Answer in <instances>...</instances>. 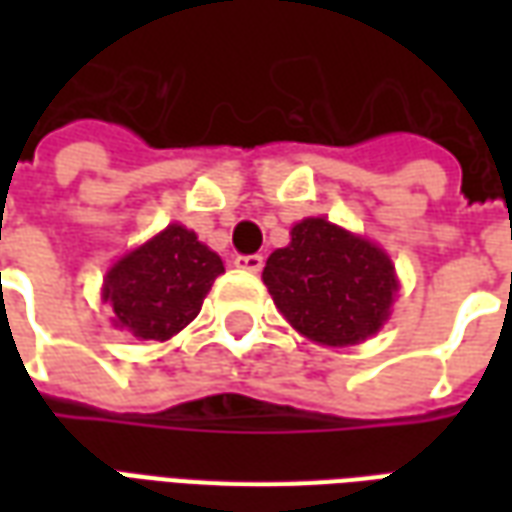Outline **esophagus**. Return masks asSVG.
Masks as SVG:
<instances>
[{
    "label": "esophagus",
    "mask_w": 512,
    "mask_h": 512,
    "mask_svg": "<svg viewBox=\"0 0 512 512\" xmlns=\"http://www.w3.org/2000/svg\"><path fill=\"white\" fill-rule=\"evenodd\" d=\"M235 266L244 268L249 274H257L263 268V255H238L235 257Z\"/></svg>",
    "instance_id": "1"
}]
</instances>
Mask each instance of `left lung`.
<instances>
[{"label":"left lung","instance_id":"8db88e82","mask_svg":"<svg viewBox=\"0 0 512 512\" xmlns=\"http://www.w3.org/2000/svg\"><path fill=\"white\" fill-rule=\"evenodd\" d=\"M271 299L304 337L356 345L381 329L397 290L392 260L326 219H304L263 268Z\"/></svg>","mask_w":512,"mask_h":512}]
</instances>
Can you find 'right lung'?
Masks as SVG:
<instances>
[{
    "instance_id": "1",
    "label": "right lung",
    "mask_w": 512,
    "mask_h": 512,
    "mask_svg": "<svg viewBox=\"0 0 512 512\" xmlns=\"http://www.w3.org/2000/svg\"><path fill=\"white\" fill-rule=\"evenodd\" d=\"M222 271V257L191 230L169 224L115 263L106 274L104 299L115 307V326L139 340H169L197 318Z\"/></svg>"
}]
</instances>
